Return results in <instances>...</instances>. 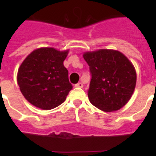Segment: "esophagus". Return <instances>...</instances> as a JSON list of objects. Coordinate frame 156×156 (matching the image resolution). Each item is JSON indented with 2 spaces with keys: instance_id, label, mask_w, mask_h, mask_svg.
<instances>
[{
  "instance_id": "obj_1",
  "label": "esophagus",
  "mask_w": 156,
  "mask_h": 156,
  "mask_svg": "<svg viewBox=\"0 0 156 156\" xmlns=\"http://www.w3.org/2000/svg\"><path fill=\"white\" fill-rule=\"evenodd\" d=\"M75 87L78 88H83V84L82 83H78L77 84H75Z\"/></svg>"
}]
</instances>
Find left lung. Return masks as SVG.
Wrapping results in <instances>:
<instances>
[{
	"mask_svg": "<svg viewBox=\"0 0 156 156\" xmlns=\"http://www.w3.org/2000/svg\"><path fill=\"white\" fill-rule=\"evenodd\" d=\"M83 58L90 66V102L104 112L121 109L130 100L136 86L134 66L123 53L112 49L86 52Z\"/></svg>",
	"mask_w": 156,
	"mask_h": 156,
	"instance_id": "1",
	"label": "left lung"
}]
</instances>
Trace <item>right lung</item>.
Segmentation results:
<instances>
[{"instance_id":"right-lung-1","label":"right lung","mask_w":156,"mask_h":156,"mask_svg":"<svg viewBox=\"0 0 156 156\" xmlns=\"http://www.w3.org/2000/svg\"><path fill=\"white\" fill-rule=\"evenodd\" d=\"M69 50L40 48L28 55L18 68L17 80L28 102L44 110H49L66 100L73 88L69 82L64 61Z\"/></svg>"}]
</instances>
